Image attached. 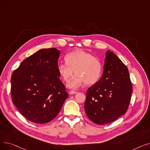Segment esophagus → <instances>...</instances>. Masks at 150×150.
<instances>
[{
    "mask_svg": "<svg viewBox=\"0 0 150 150\" xmlns=\"http://www.w3.org/2000/svg\"><path fill=\"white\" fill-rule=\"evenodd\" d=\"M69 93L71 94V95H73V94L76 93V91H70L69 92Z\"/></svg>",
    "mask_w": 150,
    "mask_h": 150,
    "instance_id": "1",
    "label": "esophagus"
}]
</instances>
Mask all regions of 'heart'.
Returning a JSON list of instances; mask_svg holds the SVG:
<instances>
[{
  "label": "heart",
  "mask_w": 150,
  "mask_h": 150,
  "mask_svg": "<svg viewBox=\"0 0 150 150\" xmlns=\"http://www.w3.org/2000/svg\"><path fill=\"white\" fill-rule=\"evenodd\" d=\"M66 64L61 63L58 71L63 80L68 82L74 75V79L67 85L71 89H77L85 82L88 85L96 83L100 79L102 65L100 60L83 50H75L68 53L65 57Z\"/></svg>",
  "instance_id": "b5f03b06"
}]
</instances>
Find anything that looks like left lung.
Listing matches in <instances>:
<instances>
[{
    "label": "left lung",
    "mask_w": 150,
    "mask_h": 150,
    "mask_svg": "<svg viewBox=\"0 0 150 150\" xmlns=\"http://www.w3.org/2000/svg\"><path fill=\"white\" fill-rule=\"evenodd\" d=\"M131 93L128 67L115 54L108 50L106 52L103 75L86 93L85 112L96 124L112 122L127 112Z\"/></svg>",
    "instance_id": "left-lung-1"
}]
</instances>
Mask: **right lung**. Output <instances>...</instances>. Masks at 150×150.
<instances>
[{"instance_id":"obj_1","label":"right lung","mask_w":150,"mask_h":150,"mask_svg":"<svg viewBox=\"0 0 150 150\" xmlns=\"http://www.w3.org/2000/svg\"><path fill=\"white\" fill-rule=\"evenodd\" d=\"M59 54L56 48L39 50L23 60L11 76L13 103L29 121H52L69 96L59 78Z\"/></svg>"}]
</instances>
